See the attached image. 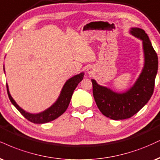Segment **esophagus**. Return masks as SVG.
<instances>
[{
  "instance_id": "esophagus-1",
  "label": "esophagus",
  "mask_w": 160,
  "mask_h": 160,
  "mask_svg": "<svg viewBox=\"0 0 160 160\" xmlns=\"http://www.w3.org/2000/svg\"><path fill=\"white\" fill-rule=\"evenodd\" d=\"M94 68H93V67H88V68H87V73L88 74H93L94 73Z\"/></svg>"
}]
</instances>
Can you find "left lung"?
I'll list each match as a JSON object with an SVG mask.
<instances>
[{"label": "left lung", "instance_id": "8db88e82", "mask_svg": "<svg viewBox=\"0 0 160 160\" xmlns=\"http://www.w3.org/2000/svg\"><path fill=\"white\" fill-rule=\"evenodd\" d=\"M130 32L142 41L145 57L143 69L134 85L128 91L118 93L92 80L96 104L102 114L113 120L130 118L148 103L153 95L158 70V57L145 30L132 28Z\"/></svg>", "mask_w": 160, "mask_h": 160}]
</instances>
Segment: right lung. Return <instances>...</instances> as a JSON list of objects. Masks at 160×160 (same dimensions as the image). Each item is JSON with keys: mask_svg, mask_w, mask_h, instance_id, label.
<instances>
[{"mask_svg": "<svg viewBox=\"0 0 160 160\" xmlns=\"http://www.w3.org/2000/svg\"><path fill=\"white\" fill-rule=\"evenodd\" d=\"M84 73L82 72L80 74L75 75L72 78L68 79L63 86L62 91L60 92L58 99L53 103L51 107L48 109H45V111L42 112L36 113V114H32L26 112L24 109L21 108L17 104L16 102L14 101L9 92L8 85L7 84V93H8L9 98L12 103L15 106V108L20 112L24 118H26L28 121L31 122L34 124H44V123H48L51 121L55 120L58 117L62 115L63 113L66 111L68 108L69 103H70L71 99H72L73 92L74 89L78 86V83L83 79Z\"/></svg>", "mask_w": 160, "mask_h": 160, "instance_id": "obj_1", "label": "right lung"}]
</instances>
